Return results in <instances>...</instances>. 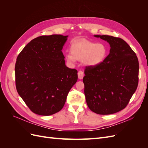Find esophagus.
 Listing matches in <instances>:
<instances>
[{"mask_svg": "<svg viewBox=\"0 0 148 148\" xmlns=\"http://www.w3.org/2000/svg\"><path fill=\"white\" fill-rule=\"evenodd\" d=\"M78 78L80 79H83V77H84V73H83V71L80 70V71H78Z\"/></svg>", "mask_w": 148, "mask_h": 148, "instance_id": "1", "label": "esophagus"}]
</instances>
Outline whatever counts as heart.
Returning <instances> with one entry per match:
<instances>
[{"instance_id":"b5f03b06","label":"heart","mask_w":148,"mask_h":148,"mask_svg":"<svg viewBox=\"0 0 148 148\" xmlns=\"http://www.w3.org/2000/svg\"><path fill=\"white\" fill-rule=\"evenodd\" d=\"M70 52L65 53V59L70 63L76 60H82L87 65L95 66L105 59L107 49L102 44H96L86 39L74 41L70 46Z\"/></svg>"}]
</instances>
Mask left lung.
I'll return each instance as SVG.
<instances>
[{
  "label": "left lung",
  "mask_w": 148,
  "mask_h": 148,
  "mask_svg": "<svg viewBox=\"0 0 148 148\" xmlns=\"http://www.w3.org/2000/svg\"><path fill=\"white\" fill-rule=\"evenodd\" d=\"M107 41L110 53L101 64L86 66L83 82L88 107L95 113L109 115L127 107L138 84L139 62L123 39L95 35Z\"/></svg>",
  "instance_id": "left-lung-1"
}]
</instances>
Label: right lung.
<instances>
[{
    "mask_svg": "<svg viewBox=\"0 0 148 148\" xmlns=\"http://www.w3.org/2000/svg\"><path fill=\"white\" fill-rule=\"evenodd\" d=\"M67 37L41 36L31 40L17 57L16 90L34 114L51 115L59 112L77 82L78 71L66 66L62 51Z\"/></svg>",
    "mask_w": 148,
    "mask_h": 148,
    "instance_id": "obj_1",
    "label": "right lung"
}]
</instances>
